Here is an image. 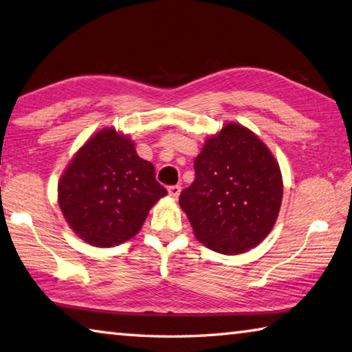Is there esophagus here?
Wrapping results in <instances>:
<instances>
[{"mask_svg":"<svg viewBox=\"0 0 352 352\" xmlns=\"http://www.w3.org/2000/svg\"><path fill=\"white\" fill-rule=\"evenodd\" d=\"M168 192L172 198H178V195H180V192H182V186H180V184H174V186H169Z\"/></svg>","mask_w":352,"mask_h":352,"instance_id":"esophagus-1","label":"esophagus"}]
</instances>
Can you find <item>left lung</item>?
<instances>
[{
  "label": "left lung",
  "instance_id": "obj_1",
  "mask_svg": "<svg viewBox=\"0 0 352 352\" xmlns=\"http://www.w3.org/2000/svg\"><path fill=\"white\" fill-rule=\"evenodd\" d=\"M194 169L195 180L182 190L180 206L195 237L226 255L263 241L283 197L282 172L265 143L246 127L228 123L208 138Z\"/></svg>",
  "mask_w": 352,
  "mask_h": 352
}]
</instances>
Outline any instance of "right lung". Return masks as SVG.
<instances>
[{"instance_id": "obj_1", "label": "right lung", "mask_w": 352, "mask_h": 352, "mask_svg": "<svg viewBox=\"0 0 352 352\" xmlns=\"http://www.w3.org/2000/svg\"><path fill=\"white\" fill-rule=\"evenodd\" d=\"M166 194L155 180L154 164L140 158L131 140L112 127L95 133L76 152L58 184L69 226L98 248L132 239Z\"/></svg>"}]
</instances>
